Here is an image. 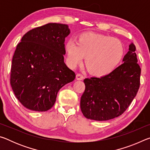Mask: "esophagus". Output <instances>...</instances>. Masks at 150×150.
Segmentation results:
<instances>
[{
    "instance_id": "esophagus-1",
    "label": "esophagus",
    "mask_w": 150,
    "mask_h": 150,
    "mask_svg": "<svg viewBox=\"0 0 150 150\" xmlns=\"http://www.w3.org/2000/svg\"><path fill=\"white\" fill-rule=\"evenodd\" d=\"M76 79H77V80H83V75L80 74V73H78V74H77V75H76Z\"/></svg>"
}]
</instances>
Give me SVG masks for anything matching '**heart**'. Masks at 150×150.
Masks as SVG:
<instances>
[{
    "label": "heart",
    "instance_id": "heart-1",
    "mask_svg": "<svg viewBox=\"0 0 150 150\" xmlns=\"http://www.w3.org/2000/svg\"><path fill=\"white\" fill-rule=\"evenodd\" d=\"M64 49L69 67L75 68L85 57L87 70L96 77H103L113 72L124 55V47L118 40L92 32L79 34L76 42L69 40Z\"/></svg>",
    "mask_w": 150,
    "mask_h": 150
}]
</instances>
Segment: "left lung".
Returning a JSON list of instances; mask_svg holds the SVG:
<instances>
[{"mask_svg": "<svg viewBox=\"0 0 150 150\" xmlns=\"http://www.w3.org/2000/svg\"><path fill=\"white\" fill-rule=\"evenodd\" d=\"M128 50L122 64L110 74L83 81L85 90L80 106L85 117L97 121L110 120L121 115L130 105L139 89L141 69L133 43Z\"/></svg>", "mask_w": 150, "mask_h": 150, "instance_id": "obj_1", "label": "left lung"}]
</instances>
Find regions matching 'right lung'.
<instances>
[{
	"instance_id": "obj_1",
	"label": "right lung",
	"mask_w": 150,
	"mask_h": 150,
	"mask_svg": "<svg viewBox=\"0 0 150 150\" xmlns=\"http://www.w3.org/2000/svg\"><path fill=\"white\" fill-rule=\"evenodd\" d=\"M67 24L48 23L26 33L13 55L11 85L24 107L45 112L52 107L58 91L75 79L64 62Z\"/></svg>"
}]
</instances>
